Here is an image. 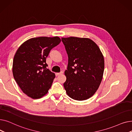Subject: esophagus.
<instances>
[{"mask_svg": "<svg viewBox=\"0 0 132 132\" xmlns=\"http://www.w3.org/2000/svg\"><path fill=\"white\" fill-rule=\"evenodd\" d=\"M62 74H63V72H60V73H55V76H57H57L60 75Z\"/></svg>", "mask_w": 132, "mask_h": 132, "instance_id": "obj_1", "label": "esophagus"}]
</instances>
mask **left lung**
Instances as JSON below:
<instances>
[{
    "label": "left lung",
    "mask_w": 132,
    "mask_h": 132,
    "mask_svg": "<svg viewBox=\"0 0 132 132\" xmlns=\"http://www.w3.org/2000/svg\"><path fill=\"white\" fill-rule=\"evenodd\" d=\"M68 54L66 80L64 87L67 94L77 101L86 100L98 89L104 70V59L99 47L88 38H61Z\"/></svg>",
    "instance_id": "left-lung-1"
}]
</instances>
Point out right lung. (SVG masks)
I'll list each match as a JSON object with an SVG mask.
<instances>
[{
	"instance_id": "right-lung-1",
	"label": "right lung",
	"mask_w": 132,
	"mask_h": 132,
	"mask_svg": "<svg viewBox=\"0 0 132 132\" xmlns=\"http://www.w3.org/2000/svg\"><path fill=\"white\" fill-rule=\"evenodd\" d=\"M61 42L58 36L32 38L20 45L14 57V78L23 93L32 99L45 95L55 74L46 68V58Z\"/></svg>"
}]
</instances>
